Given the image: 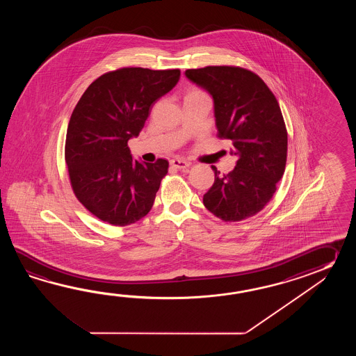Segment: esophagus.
I'll use <instances>...</instances> for the list:
<instances>
[{"label":"esophagus","mask_w":356,"mask_h":356,"mask_svg":"<svg viewBox=\"0 0 356 356\" xmlns=\"http://www.w3.org/2000/svg\"><path fill=\"white\" fill-rule=\"evenodd\" d=\"M170 164L173 167L177 168V169H186V168H188L191 165L188 161L183 159H173L170 161Z\"/></svg>","instance_id":"1"}]
</instances>
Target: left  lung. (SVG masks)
Segmentation results:
<instances>
[{
    "instance_id": "1",
    "label": "left lung",
    "mask_w": 356,
    "mask_h": 356,
    "mask_svg": "<svg viewBox=\"0 0 356 356\" xmlns=\"http://www.w3.org/2000/svg\"><path fill=\"white\" fill-rule=\"evenodd\" d=\"M192 83L210 92L220 138L232 141L236 165L220 175L204 195V207L224 221L261 211L276 192L288 155V132L280 106L265 81L247 68L207 66L186 70Z\"/></svg>"
}]
</instances>
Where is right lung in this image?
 I'll use <instances>...</instances> for the list:
<instances>
[{"label": "right lung", "mask_w": 356, "mask_h": 356, "mask_svg": "<svg viewBox=\"0 0 356 356\" xmlns=\"http://www.w3.org/2000/svg\"><path fill=\"white\" fill-rule=\"evenodd\" d=\"M175 70L123 67L99 76L68 122L65 159L76 198L98 219L126 227L152 210L169 163L132 159L129 143L144 129L154 102L175 88Z\"/></svg>", "instance_id": "obj_1"}]
</instances>
